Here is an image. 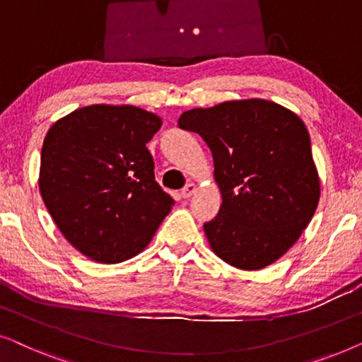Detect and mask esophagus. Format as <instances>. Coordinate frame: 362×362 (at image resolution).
Instances as JSON below:
<instances>
[{
    "mask_svg": "<svg viewBox=\"0 0 362 362\" xmlns=\"http://www.w3.org/2000/svg\"><path fill=\"white\" fill-rule=\"evenodd\" d=\"M196 191H197V186L194 185V182H189V185H186L185 189L181 191V196L185 197V199H187V197H191Z\"/></svg>",
    "mask_w": 362,
    "mask_h": 362,
    "instance_id": "1",
    "label": "esophagus"
}]
</instances>
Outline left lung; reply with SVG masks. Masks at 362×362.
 Here are the masks:
<instances>
[{
  "label": "left lung",
  "mask_w": 362,
  "mask_h": 362,
  "mask_svg": "<svg viewBox=\"0 0 362 362\" xmlns=\"http://www.w3.org/2000/svg\"><path fill=\"white\" fill-rule=\"evenodd\" d=\"M199 133L214 158L222 204L204 232L214 254L242 270L279 260L310 224L320 177L305 123L275 102H222L177 120Z\"/></svg>",
  "instance_id": "left-lung-1"
}]
</instances>
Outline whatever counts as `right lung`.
I'll use <instances>...</instances> for the list:
<instances>
[{
  "mask_svg": "<svg viewBox=\"0 0 362 362\" xmlns=\"http://www.w3.org/2000/svg\"><path fill=\"white\" fill-rule=\"evenodd\" d=\"M161 118L133 105H88L42 143L39 191L62 235L88 259L118 264L145 249L171 211L146 143Z\"/></svg>",
  "mask_w": 362,
  "mask_h": 362,
  "instance_id": "1",
  "label": "right lung"
}]
</instances>
